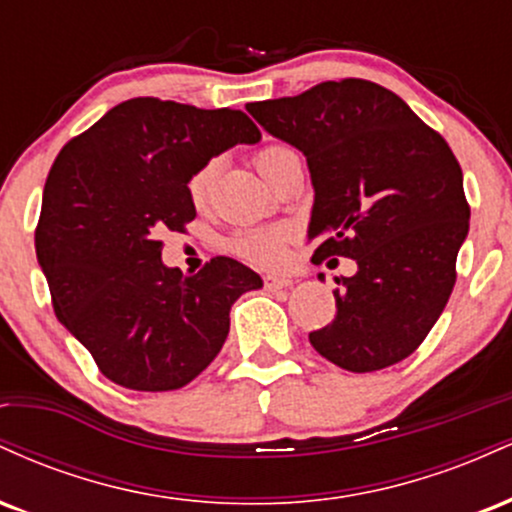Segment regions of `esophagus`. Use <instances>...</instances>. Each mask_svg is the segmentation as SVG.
<instances>
[{
  "label": "esophagus",
  "instance_id": "obj_1",
  "mask_svg": "<svg viewBox=\"0 0 512 512\" xmlns=\"http://www.w3.org/2000/svg\"><path fill=\"white\" fill-rule=\"evenodd\" d=\"M291 284H293V276H286V274H267V276H264V289H269V291L289 289Z\"/></svg>",
  "mask_w": 512,
  "mask_h": 512
}]
</instances>
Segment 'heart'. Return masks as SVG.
Returning <instances> with one entry per match:
<instances>
[{"label": "heart", "instance_id": "b5f03b06", "mask_svg": "<svg viewBox=\"0 0 512 512\" xmlns=\"http://www.w3.org/2000/svg\"><path fill=\"white\" fill-rule=\"evenodd\" d=\"M291 149L281 144H269L255 154V166L262 173V178L269 182L276 163L281 161ZM216 182V163L209 161L199 166L195 173L187 178V197L192 207L204 209L209 204L211 192ZM291 231L286 226H269V228H248L231 238V250L236 252L240 260L257 264V267H279L289 257Z\"/></svg>", "mask_w": 512, "mask_h": 512}]
</instances>
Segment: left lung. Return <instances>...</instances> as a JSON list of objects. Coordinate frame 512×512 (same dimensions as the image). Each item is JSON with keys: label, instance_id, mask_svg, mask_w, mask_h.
Returning <instances> with one entry per match:
<instances>
[{"label": "left lung", "instance_id": "left-lung-1", "mask_svg": "<svg viewBox=\"0 0 512 512\" xmlns=\"http://www.w3.org/2000/svg\"><path fill=\"white\" fill-rule=\"evenodd\" d=\"M245 108L308 158L313 260L358 264L337 279V313L308 334L310 344L351 373L404 361L443 313L469 231L462 168L448 142L397 93L366 79L322 81Z\"/></svg>", "mask_w": 512, "mask_h": 512}]
</instances>
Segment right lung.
Here are the masks:
<instances>
[{
	"mask_svg": "<svg viewBox=\"0 0 512 512\" xmlns=\"http://www.w3.org/2000/svg\"><path fill=\"white\" fill-rule=\"evenodd\" d=\"M260 137L243 110L146 96L115 105L57 154L35 255L57 320L115 385L166 392L195 380L226 342L231 305L262 286L231 257L182 276L161 262L158 238L195 221L187 178L199 166Z\"/></svg>",
	"mask_w": 512,
	"mask_h": 512,
	"instance_id": "obj_1",
	"label": "right lung"
}]
</instances>
